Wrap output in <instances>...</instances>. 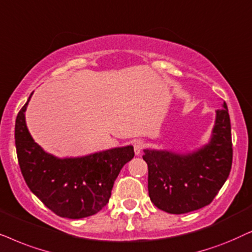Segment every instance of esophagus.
Instances as JSON below:
<instances>
[{
    "instance_id": "1",
    "label": "esophagus",
    "mask_w": 252,
    "mask_h": 252,
    "mask_svg": "<svg viewBox=\"0 0 252 252\" xmlns=\"http://www.w3.org/2000/svg\"><path fill=\"white\" fill-rule=\"evenodd\" d=\"M144 147H145V143H144L143 140H136V142L133 143V150H135L136 156H139V154L142 153Z\"/></svg>"
}]
</instances>
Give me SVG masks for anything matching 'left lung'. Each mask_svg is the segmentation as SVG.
<instances>
[{"label": "left lung", "instance_id": "left-lung-1", "mask_svg": "<svg viewBox=\"0 0 252 252\" xmlns=\"http://www.w3.org/2000/svg\"><path fill=\"white\" fill-rule=\"evenodd\" d=\"M149 196L158 209L183 214L209 205L226 182L233 161L230 119L226 102L217 110L210 142L191 153L144 150Z\"/></svg>", "mask_w": 252, "mask_h": 252}]
</instances>
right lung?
<instances>
[{
	"instance_id": "add662e5",
	"label": "right lung",
	"mask_w": 252,
	"mask_h": 252,
	"mask_svg": "<svg viewBox=\"0 0 252 252\" xmlns=\"http://www.w3.org/2000/svg\"><path fill=\"white\" fill-rule=\"evenodd\" d=\"M32 94L19 110L15 126L17 158L26 184L60 217L82 219L98 213L108 203L122 167L135 156L133 147H114L63 159L47 153L26 126L25 110Z\"/></svg>"
}]
</instances>
